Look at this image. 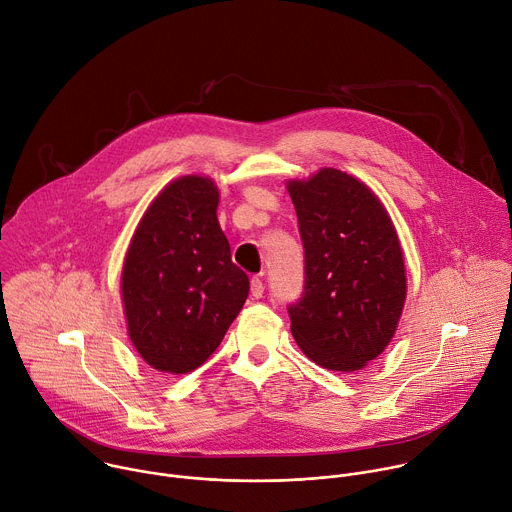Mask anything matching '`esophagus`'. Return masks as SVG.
<instances>
[{"label":"esophagus","instance_id":"1","mask_svg":"<svg viewBox=\"0 0 512 512\" xmlns=\"http://www.w3.org/2000/svg\"><path fill=\"white\" fill-rule=\"evenodd\" d=\"M251 294H253V298H261L265 294V283H263L261 275H255L251 279Z\"/></svg>","mask_w":512,"mask_h":512}]
</instances>
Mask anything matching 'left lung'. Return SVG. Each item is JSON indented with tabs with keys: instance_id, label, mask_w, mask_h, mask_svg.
Instances as JSON below:
<instances>
[{
	"instance_id": "obj_1",
	"label": "left lung",
	"mask_w": 512,
	"mask_h": 512,
	"mask_svg": "<svg viewBox=\"0 0 512 512\" xmlns=\"http://www.w3.org/2000/svg\"><path fill=\"white\" fill-rule=\"evenodd\" d=\"M304 245V291L287 306L291 334L316 364L352 373L391 342L405 263L391 218L356 178L324 168L287 186Z\"/></svg>"
}]
</instances>
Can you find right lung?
<instances>
[{"instance_id": "add662e5", "label": "right lung", "mask_w": 512, "mask_h": 512, "mask_svg": "<svg viewBox=\"0 0 512 512\" xmlns=\"http://www.w3.org/2000/svg\"><path fill=\"white\" fill-rule=\"evenodd\" d=\"M212 180L184 176L145 210L131 239L121 294L129 338L150 367L184 375L216 350L249 296L216 218Z\"/></svg>"}]
</instances>
